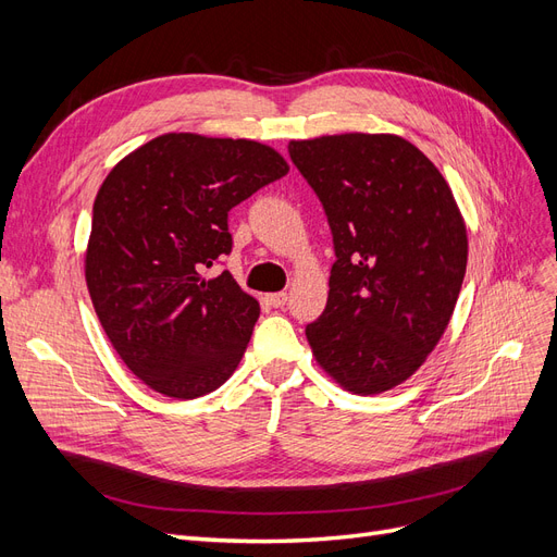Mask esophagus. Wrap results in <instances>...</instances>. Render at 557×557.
Here are the masks:
<instances>
[{
	"mask_svg": "<svg viewBox=\"0 0 557 557\" xmlns=\"http://www.w3.org/2000/svg\"><path fill=\"white\" fill-rule=\"evenodd\" d=\"M267 301L274 309H281V307H285V301H288V295H285V293H272V295H267Z\"/></svg>",
	"mask_w": 557,
	"mask_h": 557,
	"instance_id": "obj_1",
	"label": "esophagus"
}]
</instances>
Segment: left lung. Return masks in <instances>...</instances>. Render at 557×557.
Returning <instances> with one entry per match:
<instances>
[{
  "mask_svg": "<svg viewBox=\"0 0 557 557\" xmlns=\"http://www.w3.org/2000/svg\"><path fill=\"white\" fill-rule=\"evenodd\" d=\"M334 237L327 307L307 325L320 369L352 395L413 376L444 336L467 269V225L432 160L397 134L288 144Z\"/></svg>",
  "mask_w": 557,
  "mask_h": 557,
  "instance_id": "obj_1",
  "label": "left lung"
}]
</instances>
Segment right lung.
<instances>
[{"instance_id":"add662e5","label":"right lung","mask_w":557,"mask_h":557,"mask_svg":"<svg viewBox=\"0 0 557 557\" xmlns=\"http://www.w3.org/2000/svg\"><path fill=\"white\" fill-rule=\"evenodd\" d=\"M288 170L260 141L170 132L104 178L83 269L111 346L150 391L195 399L239 367L258 299L201 272L232 250L230 209Z\"/></svg>"}]
</instances>
